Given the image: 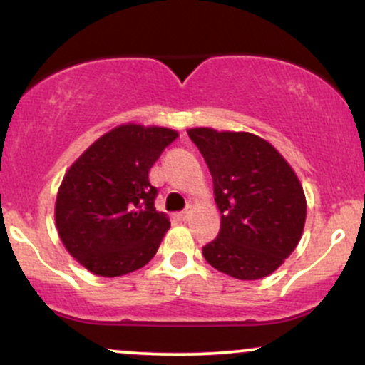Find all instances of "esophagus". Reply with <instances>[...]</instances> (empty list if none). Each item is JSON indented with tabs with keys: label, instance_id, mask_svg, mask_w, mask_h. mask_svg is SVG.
<instances>
[{
	"label": "esophagus",
	"instance_id": "1",
	"mask_svg": "<svg viewBox=\"0 0 365 365\" xmlns=\"http://www.w3.org/2000/svg\"><path fill=\"white\" fill-rule=\"evenodd\" d=\"M178 220L180 221H187L188 220V217H190V211H188V209H187V211H182V212H178Z\"/></svg>",
	"mask_w": 365,
	"mask_h": 365
}]
</instances>
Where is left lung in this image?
I'll return each instance as SVG.
<instances>
[{"label":"left lung","mask_w":365,"mask_h":365,"mask_svg":"<svg viewBox=\"0 0 365 365\" xmlns=\"http://www.w3.org/2000/svg\"><path fill=\"white\" fill-rule=\"evenodd\" d=\"M204 156L221 212L217 237L202 247L212 267L237 279L274 273L299 245L307 202L287 159L249 132L190 128Z\"/></svg>","instance_id":"8db88e82"}]
</instances>
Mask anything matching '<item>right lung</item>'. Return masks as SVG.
Listing matches in <instances>:
<instances>
[{
  "label": "right lung",
  "mask_w": 365,
  "mask_h": 365,
  "mask_svg": "<svg viewBox=\"0 0 365 365\" xmlns=\"http://www.w3.org/2000/svg\"><path fill=\"white\" fill-rule=\"evenodd\" d=\"M178 132L127 123L99 137L63 177L54 206L58 235L91 273L115 278L145 266L168 232L149 170Z\"/></svg>",
  "instance_id": "1"
}]
</instances>
